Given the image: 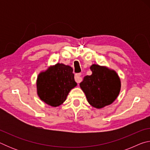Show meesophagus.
<instances>
[{
	"instance_id": "obj_1",
	"label": "esophagus",
	"mask_w": 150,
	"mask_h": 150,
	"mask_svg": "<svg viewBox=\"0 0 150 150\" xmlns=\"http://www.w3.org/2000/svg\"><path fill=\"white\" fill-rule=\"evenodd\" d=\"M81 73H77L75 75V80L77 83H79L81 81H82V77H81Z\"/></svg>"
}]
</instances>
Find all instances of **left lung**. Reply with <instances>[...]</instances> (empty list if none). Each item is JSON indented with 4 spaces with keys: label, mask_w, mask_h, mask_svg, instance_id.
I'll return each instance as SVG.
<instances>
[{
    "label": "left lung",
    "mask_w": 150,
    "mask_h": 150,
    "mask_svg": "<svg viewBox=\"0 0 150 150\" xmlns=\"http://www.w3.org/2000/svg\"><path fill=\"white\" fill-rule=\"evenodd\" d=\"M92 75L85 76L80 87L85 93L88 103L96 108L110 105L120 91V79L115 71L105 66L93 64Z\"/></svg>",
    "instance_id": "left-lung-1"
}]
</instances>
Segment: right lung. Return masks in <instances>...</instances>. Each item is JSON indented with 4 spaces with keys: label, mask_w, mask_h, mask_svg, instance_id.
<instances>
[{
    "label": "right lung",
    "mask_w": 150,
    "mask_h": 150,
    "mask_svg": "<svg viewBox=\"0 0 150 150\" xmlns=\"http://www.w3.org/2000/svg\"><path fill=\"white\" fill-rule=\"evenodd\" d=\"M36 85L40 99L48 105L57 107L63 103L70 91L77 84L72 67L57 63L40 73Z\"/></svg>",
    "instance_id": "obj_1"
}]
</instances>
